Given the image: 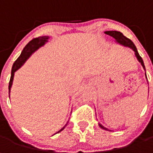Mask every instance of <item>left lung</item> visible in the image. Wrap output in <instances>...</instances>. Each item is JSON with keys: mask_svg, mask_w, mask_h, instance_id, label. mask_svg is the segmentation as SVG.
<instances>
[{"mask_svg": "<svg viewBox=\"0 0 153 153\" xmlns=\"http://www.w3.org/2000/svg\"><path fill=\"white\" fill-rule=\"evenodd\" d=\"M105 34H108V35H110V36H112L113 38L115 39V41L116 42H118L119 44L122 45H124V46H126V47H129V48H131L132 50L134 51V54H135V56L137 57V60L139 61L140 62V64L142 65L143 67V68L145 69L146 71V68L145 65H144V62H143V60H142V58H141V56L139 55V53H138V51H137V49H136V47H135V45L131 41V40L128 39L127 37H125L124 34H122L121 32H119V31H105ZM147 79V78H146ZM99 124V126L103 129H106V130H109L107 128H105L104 126H102L101 124Z\"/></svg>", "mask_w": 153, "mask_h": 153, "instance_id": "left-lung-1", "label": "left lung"}]
</instances>
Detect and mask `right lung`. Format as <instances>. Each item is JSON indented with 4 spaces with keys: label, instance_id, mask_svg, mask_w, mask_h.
I'll return each instance as SVG.
<instances>
[{
    "label": "right lung",
    "instance_id": "right-lung-1",
    "mask_svg": "<svg viewBox=\"0 0 153 153\" xmlns=\"http://www.w3.org/2000/svg\"><path fill=\"white\" fill-rule=\"evenodd\" d=\"M48 39H49V36H40L38 38H34L32 40H30L29 43L25 45V47L24 48V50L22 51L21 55L19 56V58L14 62L13 65V68H12L11 79H10V81H9V86H8V89H9V97H10V90H11V87H12V85H13V81L14 73L22 67V65L27 61V59L29 58V56L34 53L35 51L38 50L40 47L45 45V43L48 41ZM67 124H68V123L59 131H57L56 133L61 132L62 129L66 127Z\"/></svg>",
    "mask_w": 153,
    "mask_h": 153
}]
</instances>
